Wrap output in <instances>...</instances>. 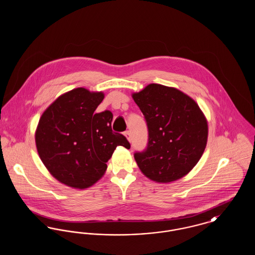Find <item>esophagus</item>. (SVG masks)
I'll return each mask as SVG.
<instances>
[{"mask_svg": "<svg viewBox=\"0 0 255 255\" xmlns=\"http://www.w3.org/2000/svg\"><path fill=\"white\" fill-rule=\"evenodd\" d=\"M124 134L126 135V137L128 138V140H131V133H130V131H126Z\"/></svg>", "mask_w": 255, "mask_h": 255, "instance_id": "obj_1", "label": "esophagus"}]
</instances>
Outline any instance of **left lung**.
<instances>
[{"label": "left lung", "instance_id": "left-lung-1", "mask_svg": "<svg viewBox=\"0 0 255 255\" xmlns=\"http://www.w3.org/2000/svg\"><path fill=\"white\" fill-rule=\"evenodd\" d=\"M148 128L146 149L133 154L142 173L158 182L186 175L202 157L207 141V122L198 104L181 91L150 84L133 94Z\"/></svg>", "mask_w": 255, "mask_h": 255}]
</instances>
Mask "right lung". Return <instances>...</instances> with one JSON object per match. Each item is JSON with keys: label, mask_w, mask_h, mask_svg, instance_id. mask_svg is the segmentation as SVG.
Here are the masks:
<instances>
[{"label": "right lung", "mask_w": 255, "mask_h": 255, "mask_svg": "<svg viewBox=\"0 0 255 255\" xmlns=\"http://www.w3.org/2000/svg\"><path fill=\"white\" fill-rule=\"evenodd\" d=\"M103 98L102 93L74 89L58 97L39 121L38 154L62 183L79 189L93 185L107 169L116 148H130L122 133L112 130V112L95 113Z\"/></svg>", "instance_id": "right-lung-1"}]
</instances>
